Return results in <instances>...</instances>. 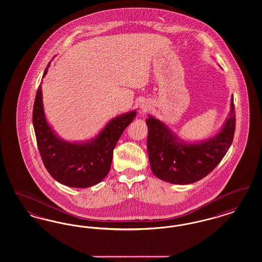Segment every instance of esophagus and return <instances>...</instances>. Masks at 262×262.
<instances>
[{
	"label": "esophagus",
	"mask_w": 262,
	"mask_h": 262,
	"mask_svg": "<svg viewBox=\"0 0 262 262\" xmlns=\"http://www.w3.org/2000/svg\"><path fill=\"white\" fill-rule=\"evenodd\" d=\"M141 109H142V110H143V111H144V110H145V111H146V110H147V108H146V107H145V106H143V105H142V106H141Z\"/></svg>",
	"instance_id": "obj_1"
}]
</instances>
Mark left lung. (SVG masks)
I'll return each mask as SVG.
<instances>
[{"instance_id": "1", "label": "left lung", "mask_w": 262, "mask_h": 262, "mask_svg": "<svg viewBox=\"0 0 262 262\" xmlns=\"http://www.w3.org/2000/svg\"><path fill=\"white\" fill-rule=\"evenodd\" d=\"M147 150L152 173L158 179L176 185L192 184L214 170L230 148L236 128L234 98L221 130L200 143L181 141L169 127L149 116Z\"/></svg>"}]
</instances>
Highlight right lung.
<instances>
[{
  "instance_id": "1",
  "label": "right lung",
  "mask_w": 262,
  "mask_h": 262,
  "mask_svg": "<svg viewBox=\"0 0 262 262\" xmlns=\"http://www.w3.org/2000/svg\"><path fill=\"white\" fill-rule=\"evenodd\" d=\"M50 64L49 62L43 77L47 75ZM136 116L137 112L133 111L114 118L91 141L68 142L57 137L47 123L40 84L34 101L32 122L39 153L48 173L68 187L82 188L97 185L109 173L113 150Z\"/></svg>"
}]
</instances>
